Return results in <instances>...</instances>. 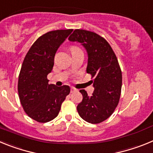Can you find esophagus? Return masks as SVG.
<instances>
[{
	"label": "esophagus",
	"instance_id": "1",
	"mask_svg": "<svg viewBox=\"0 0 153 153\" xmlns=\"http://www.w3.org/2000/svg\"><path fill=\"white\" fill-rule=\"evenodd\" d=\"M70 90H71V93H74V92L76 91V90L75 88H74V87H71V88H70Z\"/></svg>",
	"mask_w": 153,
	"mask_h": 153
}]
</instances>
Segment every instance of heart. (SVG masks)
<instances>
[{
	"label": "heart",
	"instance_id": "heart-1",
	"mask_svg": "<svg viewBox=\"0 0 153 153\" xmlns=\"http://www.w3.org/2000/svg\"><path fill=\"white\" fill-rule=\"evenodd\" d=\"M78 49H79L78 47H71V48H70V51H76V50H78Z\"/></svg>",
	"mask_w": 153,
	"mask_h": 153
}]
</instances>
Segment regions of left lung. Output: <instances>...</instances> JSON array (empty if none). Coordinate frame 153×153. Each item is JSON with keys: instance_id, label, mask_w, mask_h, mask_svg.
Segmentation results:
<instances>
[{"instance_id": "8db88e82", "label": "left lung", "mask_w": 153, "mask_h": 153, "mask_svg": "<svg viewBox=\"0 0 153 153\" xmlns=\"http://www.w3.org/2000/svg\"><path fill=\"white\" fill-rule=\"evenodd\" d=\"M68 40L84 47L88 56L86 73L93 77L92 96L79 90L83 100L78 104V113L86 122L100 123L113 114L120 101L122 72L118 60L108 42L96 33L75 30Z\"/></svg>"}]
</instances>
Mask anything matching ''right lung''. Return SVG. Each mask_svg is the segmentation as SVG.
<instances>
[{
    "instance_id": "obj_1",
    "label": "right lung",
    "mask_w": 153,
    "mask_h": 153,
    "mask_svg": "<svg viewBox=\"0 0 153 153\" xmlns=\"http://www.w3.org/2000/svg\"><path fill=\"white\" fill-rule=\"evenodd\" d=\"M73 30H57L40 36L24 58L18 79V93L24 111L31 119L47 123L57 117L62 102L70 92L69 86L49 84L47 75L54 56Z\"/></svg>"
}]
</instances>
